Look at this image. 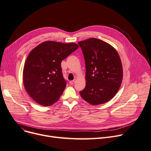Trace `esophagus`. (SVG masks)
Returning a JSON list of instances; mask_svg holds the SVG:
<instances>
[{
  "instance_id": "34e87169",
  "label": "esophagus",
  "mask_w": 151,
  "mask_h": 151,
  "mask_svg": "<svg viewBox=\"0 0 151 151\" xmlns=\"http://www.w3.org/2000/svg\"><path fill=\"white\" fill-rule=\"evenodd\" d=\"M75 81H76V80H74L70 81V84H75Z\"/></svg>"
}]
</instances>
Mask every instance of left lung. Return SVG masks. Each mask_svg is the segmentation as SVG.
<instances>
[{
  "instance_id": "left-lung-1",
  "label": "left lung",
  "mask_w": 151,
  "mask_h": 151,
  "mask_svg": "<svg viewBox=\"0 0 151 151\" xmlns=\"http://www.w3.org/2000/svg\"><path fill=\"white\" fill-rule=\"evenodd\" d=\"M86 66V86L80 94L92 105L106 103L119 91L123 79L122 62L116 50L96 38L78 42Z\"/></svg>"
}]
</instances>
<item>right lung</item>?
<instances>
[{"label":"right lung","mask_w":151,"mask_h":151,"mask_svg":"<svg viewBox=\"0 0 151 151\" xmlns=\"http://www.w3.org/2000/svg\"><path fill=\"white\" fill-rule=\"evenodd\" d=\"M78 47L75 43L45 41L30 52L23 69V83L35 101L49 106L58 100L67 85L61 62Z\"/></svg>","instance_id":"1"}]
</instances>
